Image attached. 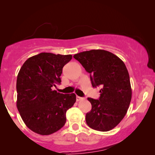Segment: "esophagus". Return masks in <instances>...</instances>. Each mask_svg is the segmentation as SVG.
Listing matches in <instances>:
<instances>
[{
    "instance_id": "1",
    "label": "esophagus",
    "mask_w": 155,
    "mask_h": 155,
    "mask_svg": "<svg viewBox=\"0 0 155 155\" xmlns=\"http://www.w3.org/2000/svg\"><path fill=\"white\" fill-rule=\"evenodd\" d=\"M77 101H81V100H83V98H82V97H80V96H77Z\"/></svg>"
}]
</instances>
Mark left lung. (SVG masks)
I'll return each instance as SVG.
<instances>
[{"label":"left lung","mask_w":155,"mask_h":155,"mask_svg":"<svg viewBox=\"0 0 155 155\" xmlns=\"http://www.w3.org/2000/svg\"><path fill=\"white\" fill-rule=\"evenodd\" d=\"M73 57L90 73L93 87H102L98 100L87 98L91 110L86 114V123L98 131L113 129L124 118L132 97L130 77L124 63L104 50L84 51Z\"/></svg>","instance_id":"obj_1"}]
</instances>
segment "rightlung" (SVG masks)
<instances>
[{
    "label": "right lung",
    "mask_w": 155,
    "mask_h": 155,
    "mask_svg": "<svg viewBox=\"0 0 155 155\" xmlns=\"http://www.w3.org/2000/svg\"><path fill=\"white\" fill-rule=\"evenodd\" d=\"M72 57L41 52L28 58L18 72L17 108L26 126L38 134L48 135L61 129L66 122V111L76 102L74 93L52 90L61 83L63 67Z\"/></svg>",
    "instance_id": "add662e5"
}]
</instances>
